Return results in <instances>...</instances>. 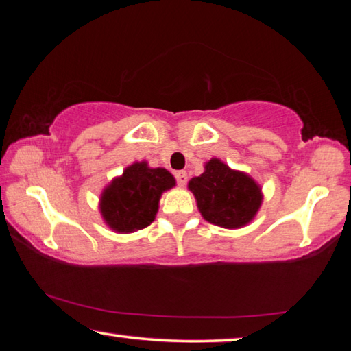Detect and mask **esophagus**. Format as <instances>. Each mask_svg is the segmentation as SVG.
<instances>
[{"mask_svg":"<svg viewBox=\"0 0 351 351\" xmlns=\"http://www.w3.org/2000/svg\"><path fill=\"white\" fill-rule=\"evenodd\" d=\"M176 181H178V184H180L181 187H184L187 184V173L186 171H176Z\"/></svg>","mask_w":351,"mask_h":351,"instance_id":"esophagus-1","label":"esophagus"}]
</instances>
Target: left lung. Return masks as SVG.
<instances>
[{"mask_svg":"<svg viewBox=\"0 0 351 351\" xmlns=\"http://www.w3.org/2000/svg\"><path fill=\"white\" fill-rule=\"evenodd\" d=\"M187 187L206 221L224 229L245 228L263 203L260 184L246 171L230 169L218 158L207 161L203 173L192 178Z\"/></svg>","mask_w":351,"mask_h":351,"instance_id":"8db88e82","label":"left lung"}]
</instances>
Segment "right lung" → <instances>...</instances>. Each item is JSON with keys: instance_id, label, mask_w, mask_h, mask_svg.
Returning a JSON list of instances; mask_svg holds the SVG:
<instances>
[{"instance_id": "right-lung-1", "label": "right lung", "mask_w": 351, "mask_h": 351, "mask_svg": "<svg viewBox=\"0 0 351 351\" xmlns=\"http://www.w3.org/2000/svg\"><path fill=\"white\" fill-rule=\"evenodd\" d=\"M175 186V176L167 169L136 161L104 187L99 198L100 215L117 234L136 232L154 221L162 193Z\"/></svg>"}]
</instances>
